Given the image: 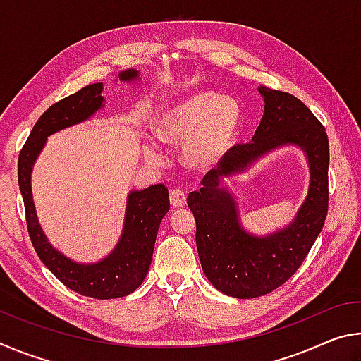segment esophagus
<instances>
[{"label":"esophagus","instance_id":"obj_1","mask_svg":"<svg viewBox=\"0 0 361 361\" xmlns=\"http://www.w3.org/2000/svg\"><path fill=\"white\" fill-rule=\"evenodd\" d=\"M170 204H172L175 209H181V207L186 205V194L181 191V189H172L170 191Z\"/></svg>","mask_w":361,"mask_h":361}]
</instances>
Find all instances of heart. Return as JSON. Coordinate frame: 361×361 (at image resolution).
<instances>
[{"label": "heart", "mask_w": 361, "mask_h": 361, "mask_svg": "<svg viewBox=\"0 0 361 361\" xmlns=\"http://www.w3.org/2000/svg\"><path fill=\"white\" fill-rule=\"evenodd\" d=\"M240 103L212 90H200L175 102L157 116L154 132L169 145H183V159L192 169H210L229 154L240 137ZM149 161H161L152 143L145 145Z\"/></svg>", "instance_id": "heart-1"}]
</instances>
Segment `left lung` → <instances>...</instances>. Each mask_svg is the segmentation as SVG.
Wrapping results in <instances>:
<instances>
[{
  "label": "left lung",
  "mask_w": 361,
  "mask_h": 361,
  "mask_svg": "<svg viewBox=\"0 0 361 361\" xmlns=\"http://www.w3.org/2000/svg\"><path fill=\"white\" fill-rule=\"evenodd\" d=\"M264 114L252 143L237 145L188 195L195 218V243L205 277L218 291L240 299L267 295L295 274L322 232L328 212L329 145L325 127L291 94L259 85ZM298 145L306 156L310 191L297 216L266 236L248 233L224 179L246 171L269 152Z\"/></svg>",
  "instance_id": "8db88e82"
}]
</instances>
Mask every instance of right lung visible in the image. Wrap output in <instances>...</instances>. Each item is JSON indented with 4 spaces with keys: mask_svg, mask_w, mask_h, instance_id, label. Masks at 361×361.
<instances>
[{
    "mask_svg": "<svg viewBox=\"0 0 361 361\" xmlns=\"http://www.w3.org/2000/svg\"><path fill=\"white\" fill-rule=\"evenodd\" d=\"M118 78L122 82H135L140 79V71L124 70ZM102 92L103 82L89 84L46 109L19 154V188L25 205L30 239L42 264L79 295L114 299L135 291L148 274L159 226L170 209L169 189L154 185L142 191H130L118 243L105 258L89 264L68 258L49 242L38 221L32 192L33 166L46 146L47 137L92 118L105 103Z\"/></svg>",
    "mask_w": 361,
    "mask_h": 361,
    "instance_id": "right-lung-1",
    "label": "right lung"
}]
</instances>
